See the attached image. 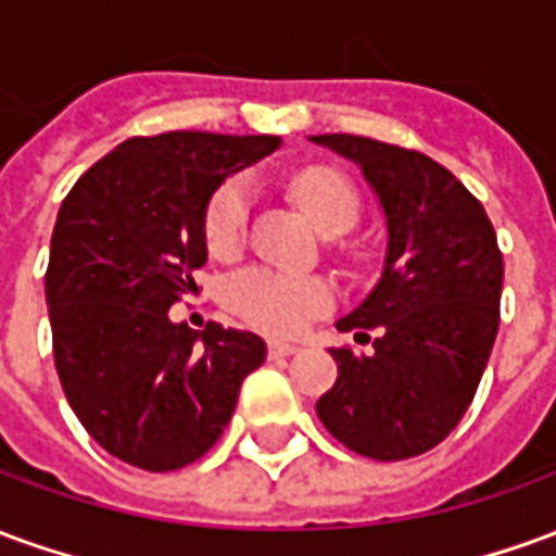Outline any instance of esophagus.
<instances>
[{
    "label": "esophagus",
    "mask_w": 556,
    "mask_h": 556,
    "mask_svg": "<svg viewBox=\"0 0 556 556\" xmlns=\"http://www.w3.org/2000/svg\"><path fill=\"white\" fill-rule=\"evenodd\" d=\"M267 354L270 357H291V354H298V345H289V342H267Z\"/></svg>",
    "instance_id": "34e87169"
}]
</instances>
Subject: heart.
<instances>
[{"mask_svg":"<svg viewBox=\"0 0 556 556\" xmlns=\"http://www.w3.org/2000/svg\"><path fill=\"white\" fill-rule=\"evenodd\" d=\"M291 193L325 235H342L361 217V193L345 172L303 166L291 175ZM250 219V184L229 178L205 207V243L214 255H231L243 243ZM229 303L247 325L291 337L333 303V289L318 277H294L270 267H250L229 282Z\"/></svg>","mask_w":556,"mask_h":556,"instance_id":"heart-1","label":"heart"}]
</instances>
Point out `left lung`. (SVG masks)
Returning <instances> with one entry per match:
<instances>
[{
    "instance_id": "1",
    "label": "left lung",
    "mask_w": 556,
    "mask_h": 556,
    "mask_svg": "<svg viewBox=\"0 0 556 556\" xmlns=\"http://www.w3.org/2000/svg\"><path fill=\"white\" fill-rule=\"evenodd\" d=\"M315 142L361 163L387 214L384 274L339 321L372 357L330 349L337 384L318 399L325 429L354 453L399 462L429 453L465 417L501 327L503 253L485 207L414 148L354 134Z\"/></svg>"
}]
</instances>
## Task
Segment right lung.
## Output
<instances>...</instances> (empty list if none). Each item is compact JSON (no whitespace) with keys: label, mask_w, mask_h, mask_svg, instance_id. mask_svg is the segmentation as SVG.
<instances>
[{"label":"right lung","mask_w":556,"mask_h":556,"mask_svg":"<svg viewBox=\"0 0 556 556\" xmlns=\"http://www.w3.org/2000/svg\"><path fill=\"white\" fill-rule=\"evenodd\" d=\"M277 137L169 130L134 137L83 172L59 207L43 294L71 408L115 458L166 473L217 443L243 378L265 363L250 330L172 325L205 265V207Z\"/></svg>","instance_id":"right-lung-1"}]
</instances>
